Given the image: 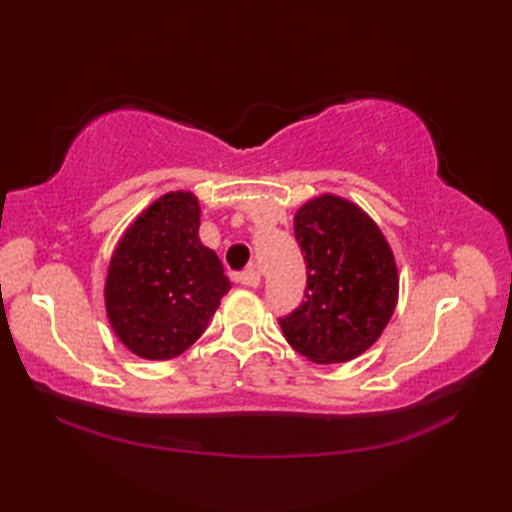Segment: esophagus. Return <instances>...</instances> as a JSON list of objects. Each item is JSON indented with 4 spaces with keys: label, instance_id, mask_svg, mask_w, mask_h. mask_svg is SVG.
Returning <instances> with one entry per match:
<instances>
[{
    "label": "esophagus",
    "instance_id": "obj_1",
    "mask_svg": "<svg viewBox=\"0 0 512 512\" xmlns=\"http://www.w3.org/2000/svg\"><path fill=\"white\" fill-rule=\"evenodd\" d=\"M239 281H242V284L248 286V288H257L259 286V270H257V266L246 268L244 273L239 275Z\"/></svg>",
    "mask_w": 512,
    "mask_h": 512
}]
</instances>
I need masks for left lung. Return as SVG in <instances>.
Segmentation results:
<instances>
[{
  "instance_id": "1",
  "label": "left lung",
  "mask_w": 512,
  "mask_h": 512,
  "mask_svg": "<svg viewBox=\"0 0 512 512\" xmlns=\"http://www.w3.org/2000/svg\"><path fill=\"white\" fill-rule=\"evenodd\" d=\"M308 268L306 301L279 319L286 341L314 363H345L383 334L398 301L394 253L372 217L336 195L295 215Z\"/></svg>"
}]
</instances>
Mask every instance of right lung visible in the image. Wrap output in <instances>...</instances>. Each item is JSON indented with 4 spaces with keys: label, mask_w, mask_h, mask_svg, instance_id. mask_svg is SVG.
Instances as JSON below:
<instances>
[{
    "label": "right lung",
    "mask_w": 512,
    "mask_h": 512,
    "mask_svg": "<svg viewBox=\"0 0 512 512\" xmlns=\"http://www.w3.org/2000/svg\"><path fill=\"white\" fill-rule=\"evenodd\" d=\"M198 228V198L173 191L140 213L112 255L107 317L125 347L149 361L180 356L198 341L231 290Z\"/></svg>",
    "instance_id": "add662e5"
}]
</instances>
